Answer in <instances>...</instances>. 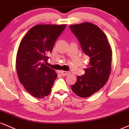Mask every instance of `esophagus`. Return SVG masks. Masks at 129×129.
<instances>
[{
  "instance_id": "34e87169",
  "label": "esophagus",
  "mask_w": 129,
  "mask_h": 129,
  "mask_svg": "<svg viewBox=\"0 0 129 129\" xmlns=\"http://www.w3.org/2000/svg\"><path fill=\"white\" fill-rule=\"evenodd\" d=\"M71 74L70 71H61V74L63 76H66L68 75H69Z\"/></svg>"
}]
</instances>
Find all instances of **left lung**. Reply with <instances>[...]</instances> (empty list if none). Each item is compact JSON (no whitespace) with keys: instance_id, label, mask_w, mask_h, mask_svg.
Listing matches in <instances>:
<instances>
[{"instance_id":"1","label":"left lung","mask_w":129,"mask_h":129,"mask_svg":"<svg viewBox=\"0 0 129 129\" xmlns=\"http://www.w3.org/2000/svg\"><path fill=\"white\" fill-rule=\"evenodd\" d=\"M69 27L80 42L83 52L89 57L85 74L77 76L71 89L78 96L88 98L101 89L109 79L112 50L107 36L98 25L83 22Z\"/></svg>"}]
</instances>
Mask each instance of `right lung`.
<instances>
[{
    "instance_id": "add662e5",
    "label": "right lung",
    "mask_w": 129,
    "mask_h": 129,
    "mask_svg": "<svg viewBox=\"0 0 129 129\" xmlns=\"http://www.w3.org/2000/svg\"><path fill=\"white\" fill-rule=\"evenodd\" d=\"M66 24H38L33 26L20 43L16 68L19 82L31 96L42 99L51 91L57 77L55 70L44 64L57 38Z\"/></svg>"
}]
</instances>
